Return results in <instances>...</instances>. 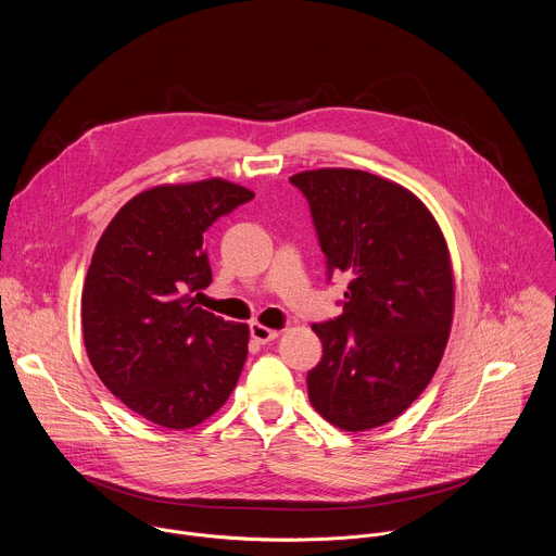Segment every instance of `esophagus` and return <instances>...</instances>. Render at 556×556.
I'll list each match as a JSON object with an SVG mask.
<instances>
[{
    "label": "esophagus",
    "instance_id": "obj_1",
    "mask_svg": "<svg viewBox=\"0 0 556 556\" xmlns=\"http://www.w3.org/2000/svg\"><path fill=\"white\" fill-rule=\"evenodd\" d=\"M251 337H253V341H257L260 345H266V343L275 341V339L279 337V332H277V330H270V328H266V326H262V324H251Z\"/></svg>",
    "mask_w": 556,
    "mask_h": 556
}]
</instances>
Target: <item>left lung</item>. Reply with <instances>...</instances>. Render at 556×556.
Masks as SVG:
<instances>
[{"label":"left lung","instance_id":"obj_1","mask_svg":"<svg viewBox=\"0 0 556 556\" xmlns=\"http://www.w3.org/2000/svg\"><path fill=\"white\" fill-rule=\"evenodd\" d=\"M307 200L328 281L350 275L343 314L314 324L324 343L307 371L312 407L345 431L401 416L433 378L453 319V273L427 206L358 169L290 178Z\"/></svg>","mask_w":556,"mask_h":556}]
</instances>
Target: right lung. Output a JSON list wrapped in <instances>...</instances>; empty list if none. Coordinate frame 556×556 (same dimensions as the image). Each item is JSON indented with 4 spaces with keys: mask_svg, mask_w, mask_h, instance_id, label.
<instances>
[{
    "mask_svg": "<svg viewBox=\"0 0 556 556\" xmlns=\"http://www.w3.org/2000/svg\"><path fill=\"white\" fill-rule=\"evenodd\" d=\"M255 198L226 180L155 187L105 228L81 294L84 341L103 384L138 416L189 429L230 395L249 328L198 307L211 281L206 230Z\"/></svg>",
    "mask_w": 556,
    "mask_h": 556,
    "instance_id": "right-lung-1",
    "label": "right lung"
}]
</instances>
